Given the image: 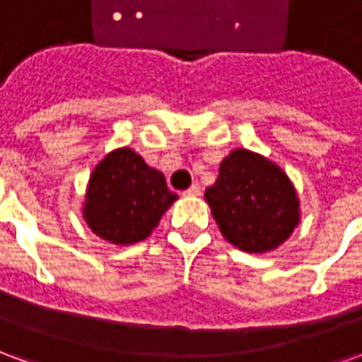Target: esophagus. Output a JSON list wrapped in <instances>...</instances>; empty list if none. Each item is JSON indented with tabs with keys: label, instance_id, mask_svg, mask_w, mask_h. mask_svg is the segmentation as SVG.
<instances>
[{
	"label": "esophagus",
	"instance_id": "34e87169",
	"mask_svg": "<svg viewBox=\"0 0 362 362\" xmlns=\"http://www.w3.org/2000/svg\"><path fill=\"white\" fill-rule=\"evenodd\" d=\"M184 196L186 197H197V196H202V188L197 186V184H194V186H189L186 192H184Z\"/></svg>",
	"mask_w": 362,
	"mask_h": 362
}]
</instances>
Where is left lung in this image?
<instances>
[{
    "label": "left lung",
    "instance_id": "1",
    "mask_svg": "<svg viewBox=\"0 0 362 362\" xmlns=\"http://www.w3.org/2000/svg\"><path fill=\"white\" fill-rule=\"evenodd\" d=\"M205 202L235 248L266 254L287 243L300 223V199L287 173L254 151H230Z\"/></svg>",
    "mask_w": 362,
    "mask_h": 362
}]
</instances>
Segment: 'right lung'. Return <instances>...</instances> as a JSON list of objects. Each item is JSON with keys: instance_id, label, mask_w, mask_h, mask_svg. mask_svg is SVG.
I'll return each instance as SVG.
<instances>
[{"instance_id": "add662e5", "label": "right lung", "mask_w": 362, "mask_h": 362, "mask_svg": "<svg viewBox=\"0 0 362 362\" xmlns=\"http://www.w3.org/2000/svg\"><path fill=\"white\" fill-rule=\"evenodd\" d=\"M176 199L165 174L132 147H118L93 168L81 213L96 236L122 248L151 236Z\"/></svg>"}]
</instances>
